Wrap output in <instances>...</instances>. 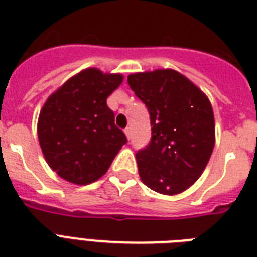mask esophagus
I'll use <instances>...</instances> for the list:
<instances>
[{
  "instance_id": "obj_1",
  "label": "esophagus",
  "mask_w": 257,
  "mask_h": 257,
  "mask_svg": "<svg viewBox=\"0 0 257 257\" xmlns=\"http://www.w3.org/2000/svg\"><path fill=\"white\" fill-rule=\"evenodd\" d=\"M124 132H125V135H126V137H128V139H131V135H132V132H131V128H125L124 129Z\"/></svg>"
}]
</instances>
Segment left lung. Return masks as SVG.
Wrapping results in <instances>:
<instances>
[{"label":"left lung","instance_id":"obj_1","mask_svg":"<svg viewBox=\"0 0 257 257\" xmlns=\"http://www.w3.org/2000/svg\"><path fill=\"white\" fill-rule=\"evenodd\" d=\"M128 84L148 108L152 137L136 153L140 177L154 191L174 195L203 173L215 144L214 113L197 85L173 70L128 76Z\"/></svg>","mask_w":257,"mask_h":257}]
</instances>
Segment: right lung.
Masks as SVG:
<instances>
[{"instance_id": "right-lung-1", "label": "right lung", "mask_w": 257, "mask_h": 257, "mask_svg": "<svg viewBox=\"0 0 257 257\" xmlns=\"http://www.w3.org/2000/svg\"><path fill=\"white\" fill-rule=\"evenodd\" d=\"M121 81L120 74L88 68L66 81L42 108L39 145L50 168L68 182H95L128 143L107 105Z\"/></svg>"}]
</instances>
